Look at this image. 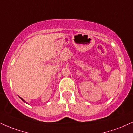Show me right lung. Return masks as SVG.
Masks as SVG:
<instances>
[{
    "instance_id": "obj_1",
    "label": "right lung",
    "mask_w": 133,
    "mask_h": 133,
    "mask_svg": "<svg viewBox=\"0 0 133 133\" xmlns=\"http://www.w3.org/2000/svg\"><path fill=\"white\" fill-rule=\"evenodd\" d=\"M21 98V99H22V100H23V101L24 102H25V100H23V99H22V98Z\"/></svg>"
}]
</instances>
